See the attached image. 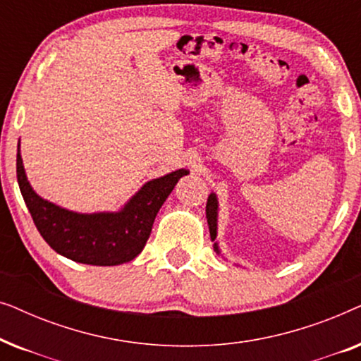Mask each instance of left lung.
<instances>
[{"instance_id": "1", "label": "left lung", "mask_w": 361, "mask_h": 361, "mask_svg": "<svg viewBox=\"0 0 361 361\" xmlns=\"http://www.w3.org/2000/svg\"><path fill=\"white\" fill-rule=\"evenodd\" d=\"M205 214H207V224H209V230H210V238H212V241H214L216 238V216H219V200H216L215 194L209 195ZM214 250L220 255L219 245L216 243L214 245Z\"/></svg>"}]
</instances>
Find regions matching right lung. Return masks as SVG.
<instances>
[{"instance_id":"add662e5","label":"right lung","mask_w":361,"mask_h":361,"mask_svg":"<svg viewBox=\"0 0 361 361\" xmlns=\"http://www.w3.org/2000/svg\"><path fill=\"white\" fill-rule=\"evenodd\" d=\"M187 174L189 171L179 169L149 180L120 212L77 214L44 200L32 190L18 145V184L34 225L54 251L83 264L116 266L135 259L149 238L161 205Z\"/></svg>"}]
</instances>
